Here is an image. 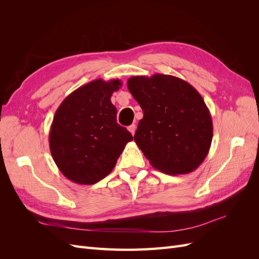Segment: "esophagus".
<instances>
[{
	"mask_svg": "<svg viewBox=\"0 0 259 259\" xmlns=\"http://www.w3.org/2000/svg\"><path fill=\"white\" fill-rule=\"evenodd\" d=\"M128 131L131 132L132 135H134L135 132H136V125L135 124H132L131 126H128Z\"/></svg>",
	"mask_w": 259,
	"mask_h": 259,
	"instance_id": "obj_1",
	"label": "esophagus"
}]
</instances>
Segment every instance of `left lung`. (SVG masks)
I'll use <instances>...</instances> for the list:
<instances>
[{
  "mask_svg": "<svg viewBox=\"0 0 259 259\" xmlns=\"http://www.w3.org/2000/svg\"><path fill=\"white\" fill-rule=\"evenodd\" d=\"M127 88L144 112L134 140L151 165L168 175L197 169L213 138L211 116L199 92L160 73L132 76Z\"/></svg>",
  "mask_w": 259,
  "mask_h": 259,
  "instance_id": "1",
  "label": "left lung"
}]
</instances>
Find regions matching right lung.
<instances>
[{"label":"right lung","instance_id":"1","mask_svg":"<svg viewBox=\"0 0 259 259\" xmlns=\"http://www.w3.org/2000/svg\"><path fill=\"white\" fill-rule=\"evenodd\" d=\"M119 79L94 80L72 92L55 112L50 149L59 170L69 180L93 185L111 173L131 133L116 123L111 103Z\"/></svg>","mask_w":259,"mask_h":259}]
</instances>
